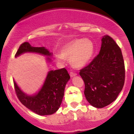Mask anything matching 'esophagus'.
Here are the masks:
<instances>
[{
    "label": "esophagus",
    "mask_w": 134,
    "mask_h": 134,
    "mask_svg": "<svg viewBox=\"0 0 134 134\" xmlns=\"http://www.w3.org/2000/svg\"><path fill=\"white\" fill-rule=\"evenodd\" d=\"M77 74L76 73V72H72V71H71V72H70V76H71V77H73V76H76V75Z\"/></svg>",
    "instance_id": "obj_1"
}]
</instances>
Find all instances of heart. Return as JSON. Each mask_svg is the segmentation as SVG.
Returning a JSON list of instances; mask_svg holds the SVG:
<instances>
[{
    "label": "heart",
    "instance_id": "1",
    "mask_svg": "<svg viewBox=\"0 0 134 134\" xmlns=\"http://www.w3.org/2000/svg\"><path fill=\"white\" fill-rule=\"evenodd\" d=\"M94 53V44L88 39H76L69 42L61 48V54H55L58 61L69 58L75 68H80L90 61Z\"/></svg>",
    "mask_w": 134,
    "mask_h": 134
}]
</instances>
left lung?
I'll list each match as a JSON object with an SVG mask.
<instances>
[{"mask_svg": "<svg viewBox=\"0 0 134 134\" xmlns=\"http://www.w3.org/2000/svg\"><path fill=\"white\" fill-rule=\"evenodd\" d=\"M80 75L85 97L93 106L102 108L117 98L125 84V68L121 48L112 37H102L99 54L80 70Z\"/></svg>", "mask_w": 134, "mask_h": 134, "instance_id": "obj_1", "label": "left lung"}]
</instances>
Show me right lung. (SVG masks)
Instances as JSON below:
<instances>
[{
  "label": "right lung",
  "instance_id": "1",
  "mask_svg": "<svg viewBox=\"0 0 134 134\" xmlns=\"http://www.w3.org/2000/svg\"><path fill=\"white\" fill-rule=\"evenodd\" d=\"M27 52L51 55L44 47H33L28 42H25L20 45L15 56ZM69 78L70 76L65 68L49 71L41 90L34 96L26 95L21 91L15 81L13 83L17 98L24 106L40 115H48L55 113L60 106L65 87Z\"/></svg>",
  "mask_w": 134,
  "mask_h": 134
}]
</instances>
